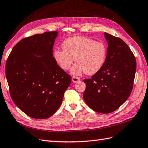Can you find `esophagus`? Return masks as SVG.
<instances>
[{
	"mask_svg": "<svg viewBox=\"0 0 148 148\" xmlns=\"http://www.w3.org/2000/svg\"><path fill=\"white\" fill-rule=\"evenodd\" d=\"M72 82H73L76 83L77 82H79V81L80 80V79H79V77H78L73 76V77H72Z\"/></svg>",
	"mask_w": 148,
	"mask_h": 148,
	"instance_id": "34e87169",
	"label": "esophagus"
}]
</instances>
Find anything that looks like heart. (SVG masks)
<instances>
[{
	"mask_svg": "<svg viewBox=\"0 0 148 148\" xmlns=\"http://www.w3.org/2000/svg\"><path fill=\"white\" fill-rule=\"evenodd\" d=\"M63 50L53 52L54 60L64 71L71 69L75 60L76 62L71 72L78 75L85 72L94 75L102 69L107 56V48L102 42L94 41L85 36H75L66 39L62 43Z\"/></svg>",
	"mask_w": 148,
	"mask_h": 148,
	"instance_id": "b5f03b06",
	"label": "heart"
}]
</instances>
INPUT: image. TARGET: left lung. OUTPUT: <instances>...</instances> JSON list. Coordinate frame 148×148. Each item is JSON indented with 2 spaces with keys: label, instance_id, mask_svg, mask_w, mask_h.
Listing matches in <instances>:
<instances>
[{
  "label": "left lung",
  "instance_id": "1",
  "mask_svg": "<svg viewBox=\"0 0 148 148\" xmlns=\"http://www.w3.org/2000/svg\"><path fill=\"white\" fill-rule=\"evenodd\" d=\"M107 56L102 69L85 79L83 99L90 108L101 114L116 110L131 94L136 72V59L122 39L105 33Z\"/></svg>",
  "mask_w": 148,
  "mask_h": 148
}]
</instances>
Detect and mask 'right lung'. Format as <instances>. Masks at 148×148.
Here are the masks:
<instances>
[{
  "mask_svg": "<svg viewBox=\"0 0 148 148\" xmlns=\"http://www.w3.org/2000/svg\"><path fill=\"white\" fill-rule=\"evenodd\" d=\"M58 33L45 32L22 39L5 63V76L14 104L32 118L52 116L62 103L71 77L57 65L53 48Z\"/></svg>",
  "mask_w": 148,
  "mask_h": 148,
  "instance_id": "obj_1",
  "label": "right lung"
}]
</instances>
